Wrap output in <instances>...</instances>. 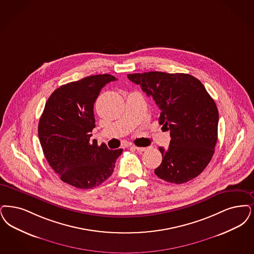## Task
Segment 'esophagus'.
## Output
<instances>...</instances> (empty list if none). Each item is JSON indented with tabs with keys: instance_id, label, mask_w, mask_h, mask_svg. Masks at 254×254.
Here are the masks:
<instances>
[{
	"instance_id": "esophagus-1",
	"label": "esophagus",
	"mask_w": 254,
	"mask_h": 254,
	"mask_svg": "<svg viewBox=\"0 0 254 254\" xmlns=\"http://www.w3.org/2000/svg\"><path fill=\"white\" fill-rule=\"evenodd\" d=\"M133 148L135 150H137L138 152H143L146 150V147H139V146H133Z\"/></svg>"
}]
</instances>
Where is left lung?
Returning a JSON list of instances; mask_svg holds the SVG:
<instances>
[{
  "mask_svg": "<svg viewBox=\"0 0 254 254\" xmlns=\"http://www.w3.org/2000/svg\"><path fill=\"white\" fill-rule=\"evenodd\" d=\"M161 110L160 125L170 131L163 162L155 174L167 183H187L212 160L217 141L218 111L202 83L188 73L148 71L127 74Z\"/></svg>",
  "mask_w": 254,
  "mask_h": 254,
  "instance_id": "8db88e82",
  "label": "left lung"
}]
</instances>
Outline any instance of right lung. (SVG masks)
Here are the masks:
<instances>
[{"label": "right lung", "mask_w": 254, "mask_h": 254, "mask_svg": "<svg viewBox=\"0 0 254 254\" xmlns=\"http://www.w3.org/2000/svg\"><path fill=\"white\" fill-rule=\"evenodd\" d=\"M114 80L105 73L62 85L41 114L38 131L43 154L61 181L76 188L91 189L107 181L122 154L121 148L110 150L90 140L95 127L93 104L102 88Z\"/></svg>", "instance_id": "obj_1"}]
</instances>
